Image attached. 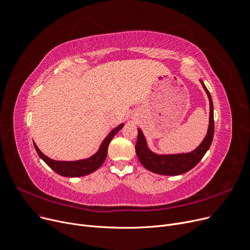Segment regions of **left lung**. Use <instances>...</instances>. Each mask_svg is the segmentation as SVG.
<instances>
[{"label": "left lung", "instance_id": "obj_1", "mask_svg": "<svg viewBox=\"0 0 250 250\" xmlns=\"http://www.w3.org/2000/svg\"><path fill=\"white\" fill-rule=\"evenodd\" d=\"M203 89L209 99V125L208 131L206 134L202 143L190 153H182V154H170V155H158L153 153L147 147L146 140L144 135L140 128H138V139L136 143V153L141 164L148 170L159 173L165 176H178L185 173L196 167L198 162L202 159L206 151L211 145L213 134H214V122H213V104L211 100V96L208 90L206 89L203 82L200 81Z\"/></svg>", "mask_w": 250, "mask_h": 250}]
</instances>
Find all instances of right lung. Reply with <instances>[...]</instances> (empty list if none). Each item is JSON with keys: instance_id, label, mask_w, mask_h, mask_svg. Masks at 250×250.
<instances>
[{"instance_id": "add662e5", "label": "right lung", "mask_w": 250, "mask_h": 250, "mask_svg": "<svg viewBox=\"0 0 250 250\" xmlns=\"http://www.w3.org/2000/svg\"><path fill=\"white\" fill-rule=\"evenodd\" d=\"M124 126V125H119L116 126L114 129L110 132V134L108 135L105 140L103 141V143L101 144L98 152L95 153L93 156H91L88 159H83V160H78V161H56L53 160L46 155H44L41 152V150L38 148V146L35 144V148L38 152L39 156L44 160L46 164L54 170L56 171L58 175L63 176V177H69V178H74V177H83L86 176L89 173L95 171L96 169H98L102 164L104 162L106 156H107V150H108V145H109L110 141L112 138L115 136V134Z\"/></svg>"}]
</instances>
